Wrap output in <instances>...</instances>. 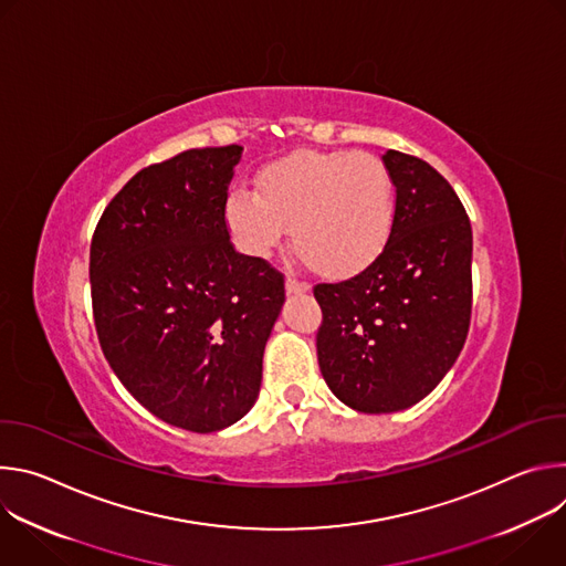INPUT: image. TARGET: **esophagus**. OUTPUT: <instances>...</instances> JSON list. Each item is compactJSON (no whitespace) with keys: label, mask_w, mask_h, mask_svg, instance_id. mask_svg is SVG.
<instances>
[{"label":"esophagus","mask_w":566,"mask_h":566,"mask_svg":"<svg viewBox=\"0 0 566 566\" xmlns=\"http://www.w3.org/2000/svg\"><path fill=\"white\" fill-rule=\"evenodd\" d=\"M308 291V284L297 280L295 275H289L286 277V293H306Z\"/></svg>","instance_id":"1"}]
</instances>
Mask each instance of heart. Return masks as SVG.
<instances>
[{
	"label": "heart",
	"mask_w": 566,
	"mask_h": 566,
	"mask_svg": "<svg viewBox=\"0 0 566 566\" xmlns=\"http://www.w3.org/2000/svg\"><path fill=\"white\" fill-rule=\"evenodd\" d=\"M396 214L389 170L365 151H306L262 170L258 192L234 188L226 223L237 247L271 258L293 226L295 253L319 275L347 277L387 247Z\"/></svg>",
	"instance_id": "b5f03b06"
}]
</instances>
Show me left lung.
I'll return each mask as SVG.
<instances>
[{
    "label": "left lung",
    "instance_id": "obj_1",
    "mask_svg": "<svg viewBox=\"0 0 566 566\" xmlns=\"http://www.w3.org/2000/svg\"><path fill=\"white\" fill-rule=\"evenodd\" d=\"M394 228L358 275L317 284V363L356 412L408 410L450 371L472 308V228L452 186L426 160L387 149Z\"/></svg>",
    "mask_w": 566,
    "mask_h": 566
}]
</instances>
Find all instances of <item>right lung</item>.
Segmentation results:
<instances>
[{
	"mask_svg": "<svg viewBox=\"0 0 566 566\" xmlns=\"http://www.w3.org/2000/svg\"><path fill=\"white\" fill-rule=\"evenodd\" d=\"M239 145L143 168L105 208L90 253L94 322L127 391L160 421L217 432L258 400L284 277L226 226Z\"/></svg>",
	"mask_w": 566,
	"mask_h": 566,
	"instance_id": "1",
	"label": "right lung"
}]
</instances>
